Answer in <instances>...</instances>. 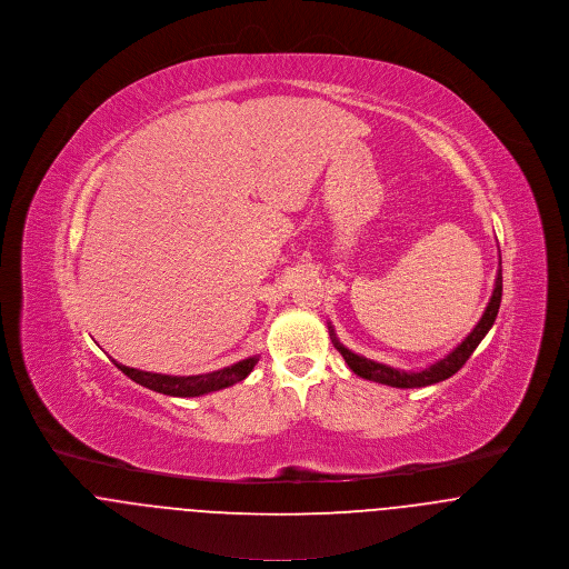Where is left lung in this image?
<instances>
[{
  "instance_id": "8db88e82",
  "label": "left lung",
  "mask_w": 569,
  "mask_h": 569,
  "mask_svg": "<svg viewBox=\"0 0 569 569\" xmlns=\"http://www.w3.org/2000/svg\"><path fill=\"white\" fill-rule=\"evenodd\" d=\"M501 266V261H499ZM499 303H501V268L497 272V279H495V290H492V297L479 319V323L472 328V332L459 342L455 347L451 353H447L445 358H440L438 362L429 365L427 369H420V371H405V369H393L389 365H382V362H376V360H369L365 356H358L353 353L351 349H347L335 335L332 326L330 328V339L335 342V347L341 351L347 367L365 378V380H373V382H380V385H389V387H398V389H416V387H429V385H436V382H442L447 378H451L453 373H457L463 362L470 358V353L477 349V345L483 341V337L488 335V330L492 328L495 319H497V312H499Z\"/></svg>"
}]
</instances>
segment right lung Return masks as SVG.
Listing matches in <instances>:
<instances>
[{
    "instance_id": "add662e5",
    "label": "right lung",
    "mask_w": 569,
    "mask_h": 569,
    "mask_svg": "<svg viewBox=\"0 0 569 569\" xmlns=\"http://www.w3.org/2000/svg\"><path fill=\"white\" fill-rule=\"evenodd\" d=\"M259 356H250L243 358L230 367L211 371V373H198V376H164V373H151V371H140L133 367H124L120 362H116V367L129 376L133 382L164 393V396H176V398H196V396H204L211 391H220L227 389L230 385L243 380L257 365Z\"/></svg>"
}]
</instances>
